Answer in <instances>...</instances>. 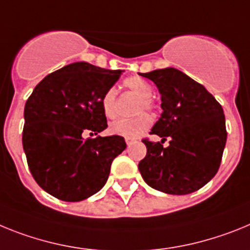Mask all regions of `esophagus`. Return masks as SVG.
<instances>
[{"label":"esophagus","instance_id":"esophagus-1","mask_svg":"<svg viewBox=\"0 0 250 250\" xmlns=\"http://www.w3.org/2000/svg\"><path fill=\"white\" fill-rule=\"evenodd\" d=\"M125 143H127V146L129 147L136 143V140H133V138H125Z\"/></svg>","mask_w":250,"mask_h":250}]
</instances>
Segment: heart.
I'll use <instances>...</instances> for the list:
<instances>
[{"label": "heart", "instance_id": "1", "mask_svg": "<svg viewBox=\"0 0 250 250\" xmlns=\"http://www.w3.org/2000/svg\"><path fill=\"white\" fill-rule=\"evenodd\" d=\"M125 86L141 98L138 105V113L143 110H151L155 108V103L152 101L153 86L141 77H129L125 80ZM102 110L107 118H116L118 114V105H117V92L114 88L108 89L104 93L101 101ZM152 125V118L148 114H141L133 119H118L109 125L110 133L121 136L125 138H138L146 133Z\"/></svg>", "mask_w": 250, "mask_h": 250}]
</instances>
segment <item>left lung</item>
Here are the masks:
<instances>
[{
    "instance_id": "1",
    "label": "left lung",
    "mask_w": 250,
    "mask_h": 250,
    "mask_svg": "<svg viewBox=\"0 0 250 250\" xmlns=\"http://www.w3.org/2000/svg\"><path fill=\"white\" fill-rule=\"evenodd\" d=\"M141 75L156 84L164 112L151 129L162 141H142L147 155L138 170L155 190L191 194L219 170L227 143L224 110L205 86L177 69H158ZM167 138L170 145L164 147L162 143Z\"/></svg>"
}]
</instances>
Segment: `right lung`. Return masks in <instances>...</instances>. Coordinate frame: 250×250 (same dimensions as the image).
Returning a JSON list of instances; mask_svg holds the SVG:
<instances>
[{"label":"right lung","mask_w":250,"mask_h":250,"mask_svg":"<svg viewBox=\"0 0 250 250\" xmlns=\"http://www.w3.org/2000/svg\"><path fill=\"white\" fill-rule=\"evenodd\" d=\"M122 70L73 62L49 74L25 104L22 146L41 188L64 201H82L107 182L113 160L127 145L121 136L84 140L108 127L102 97Z\"/></svg>","instance_id":"obj_1"}]
</instances>
